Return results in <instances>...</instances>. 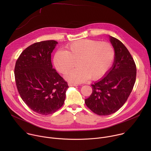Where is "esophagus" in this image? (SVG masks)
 Here are the masks:
<instances>
[{"label": "esophagus", "mask_w": 151, "mask_h": 151, "mask_svg": "<svg viewBox=\"0 0 151 151\" xmlns=\"http://www.w3.org/2000/svg\"><path fill=\"white\" fill-rule=\"evenodd\" d=\"M68 85L70 86H70H75V87H76V86H78V85L75 84V83H70V82L68 83Z\"/></svg>", "instance_id": "esophagus-1"}]
</instances>
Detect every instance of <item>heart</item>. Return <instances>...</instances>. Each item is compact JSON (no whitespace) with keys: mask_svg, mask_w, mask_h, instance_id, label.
Listing matches in <instances>:
<instances>
[{"mask_svg":"<svg viewBox=\"0 0 151 151\" xmlns=\"http://www.w3.org/2000/svg\"><path fill=\"white\" fill-rule=\"evenodd\" d=\"M66 48V51L59 50L55 53L54 63L60 72L67 74L77 62L78 68L66 76L68 81L73 83H81L89 78H101L111 68L115 57L111 44L97 40H78Z\"/></svg>","mask_w":151,"mask_h":151,"instance_id":"heart-1","label":"heart"}]
</instances>
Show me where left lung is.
I'll list each match as a JSON object with an SVG mask.
<instances>
[{
    "label": "left lung",
    "mask_w": 151,
    "mask_h": 151,
    "mask_svg": "<svg viewBox=\"0 0 151 151\" xmlns=\"http://www.w3.org/2000/svg\"><path fill=\"white\" fill-rule=\"evenodd\" d=\"M115 51L113 66L106 76L92 84L93 92L85 104L99 115H111L124 104L133 88L136 78L135 62L125 45L110 36Z\"/></svg>",
    "instance_id": "8db88e82"
}]
</instances>
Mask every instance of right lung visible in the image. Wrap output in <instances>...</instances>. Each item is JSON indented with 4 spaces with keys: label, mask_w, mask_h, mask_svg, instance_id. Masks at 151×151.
Listing matches in <instances>:
<instances>
[{
    "label": "right lung",
    "mask_w": 151,
    "mask_h": 151,
    "mask_svg": "<svg viewBox=\"0 0 151 151\" xmlns=\"http://www.w3.org/2000/svg\"><path fill=\"white\" fill-rule=\"evenodd\" d=\"M58 42H36L18 58L14 75L18 91L34 112L43 115L55 112L63 105L68 82L52 68L51 53Z\"/></svg>",
    "instance_id": "1"
}]
</instances>
